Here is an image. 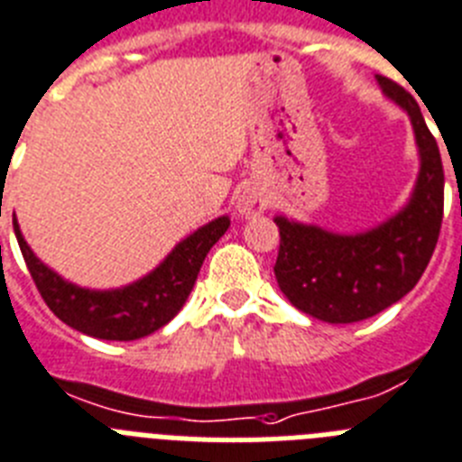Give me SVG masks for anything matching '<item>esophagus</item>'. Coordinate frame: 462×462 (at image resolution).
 <instances>
[{
  "label": "esophagus",
  "instance_id": "esophagus-1",
  "mask_svg": "<svg viewBox=\"0 0 462 462\" xmlns=\"http://www.w3.org/2000/svg\"><path fill=\"white\" fill-rule=\"evenodd\" d=\"M236 208H239V214H242L244 218H251V216L263 214L264 208H267V199H264L263 192L258 190H244L242 195H239Z\"/></svg>",
  "mask_w": 462,
  "mask_h": 462
}]
</instances>
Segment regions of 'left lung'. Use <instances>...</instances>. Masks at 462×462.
Here are the masks:
<instances>
[{"label":"left lung","instance_id":"8db88e82","mask_svg":"<svg viewBox=\"0 0 462 462\" xmlns=\"http://www.w3.org/2000/svg\"><path fill=\"white\" fill-rule=\"evenodd\" d=\"M388 97L411 118L420 153L414 195L400 214L363 235H332L274 218L281 244L274 274L292 307L326 323H356L402 300L419 283L437 246L444 216V170L435 136L416 99L386 76Z\"/></svg>","mask_w":462,"mask_h":462}]
</instances>
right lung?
I'll list each match as a JSON object with an SVG mask.
<instances>
[{
	"mask_svg": "<svg viewBox=\"0 0 462 462\" xmlns=\"http://www.w3.org/2000/svg\"><path fill=\"white\" fill-rule=\"evenodd\" d=\"M227 227H230L227 216L211 220L208 226L199 227L188 239H183L158 270L132 286L118 288V291H88V288H79L64 281L53 270H48L46 264L32 254L20 235L18 223L14 220V230L27 270L48 309L62 323L83 335L97 337V339H116V342H132V339L151 335L179 314V309L186 304L198 281L204 258L220 236L226 235Z\"/></svg>",
	"mask_w": 462,
	"mask_h": 462,
	"instance_id": "1",
	"label": "right lung"
}]
</instances>
